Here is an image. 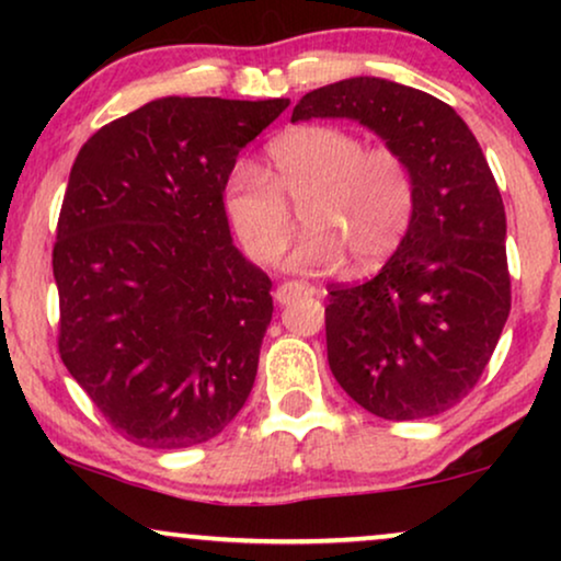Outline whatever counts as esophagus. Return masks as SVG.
I'll use <instances>...</instances> for the list:
<instances>
[{"label": "esophagus", "instance_id": "obj_1", "mask_svg": "<svg viewBox=\"0 0 561 561\" xmlns=\"http://www.w3.org/2000/svg\"><path fill=\"white\" fill-rule=\"evenodd\" d=\"M313 294H317V288H313L311 283L288 280V283H283V286L275 288V301H278L280 306H286V304H290L298 296H313Z\"/></svg>", "mask_w": 561, "mask_h": 561}]
</instances>
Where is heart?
<instances>
[{"mask_svg":"<svg viewBox=\"0 0 561 561\" xmlns=\"http://www.w3.org/2000/svg\"><path fill=\"white\" fill-rule=\"evenodd\" d=\"M267 173L237 163L221 191L225 217L252 263L271 265L296 232L294 211L304 214L306 234L288 265L304 273L352 265H380L398 250L416 214V179L401 152L365 148L340 127H298L267 148Z\"/></svg>","mask_w":561,"mask_h":561,"instance_id":"b5f03b06","label":"heart"}]
</instances>
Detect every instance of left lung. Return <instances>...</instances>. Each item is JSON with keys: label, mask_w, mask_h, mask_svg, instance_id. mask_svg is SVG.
Masks as SVG:
<instances>
[{"label": "left lung", "mask_w": 561, "mask_h": 561, "mask_svg": "<svg viewBox=\"0 0 561 561\" xmlns=\"http://www.w3.org/2000/svg\"><path fill=\"white\" fill-rule=\"evenodd\" d=\"M313 117L373 129L416 179V214L388 263L329 290V367L375 416H436L478 386L508 319L501 191L465 119L426 91L355 76L309 91L290 122Z\"/></svg>", "instance_id": "obj_1"}]
</instances>
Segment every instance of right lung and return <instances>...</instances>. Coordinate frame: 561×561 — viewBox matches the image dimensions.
Returning a JSON list of instances; mask_svg holds the SVG:
<instances>
[{
    "label": "right lung",
    "instance_id": "1",
    "mask_svg": "<svg viewBox=\"0 0 561 561\" xmlns=\"http://www.w3.org/2000/svg\"><path fill=\"white\" fill-rule=\"evenodd\" d=\"M288 104L163 96L73 160L53 248L60 359L140 447L209 442L248 401L273 296L234 248L221 191Z\"/></svg>",
    "mask_w": 561,
    "mask_h": 561
}]
</instances>
